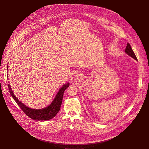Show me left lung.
<instances>
[{"label":"left lung","instance_id":"1","mask_svg":"<svg viewBox=\"0 0 149 149\" xmlns=\"http://www.w3.org/2000/svg\"><path fill=\"white\" fill-rule=\"evenodd\" d=\"M125 52H126V53H127L128 55H129V56L130 57H132V58H134V59H135L136 60H137V58L135 56V53L134 52V51H133L131 46L130 45V44L127 43V46H126V49H125Z\"/></svg>","mask_w":149,"mask_h":149}]
</instances>
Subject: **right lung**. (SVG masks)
Listing matches in <instances>:
<instances>
[{
	"label": "right lung",
	"instance_id": "right-lung-1",
	"mask_svg": "<svg viewBox=\"0 0 149 149\" xmlns=\"http://www.w3.org/2000/svg\"><path fill=\"white\" fill-rule=\"evenodd\" d=\"M69 86V83L66 84L60 89L56 98H55L52 103L49 106L42 109H33L28 107L22 102H20L17 98V97L13 94V92H12L10 84H8L10 94L11 95L13 99L15 101V102L17 103L18 106L23 111V112L31 119L38 121L49 120L54 118L57 115V113L60 111L64 92Z\"/></svg>",
	"mask_w": 149,
	"mask_h": 149
}]
</instances>
